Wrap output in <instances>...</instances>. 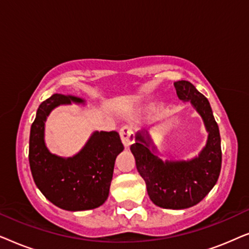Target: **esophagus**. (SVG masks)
Here are the masks:
<instances>
[{
  "label": "esophagus",
  "instance_id": "obj_1",
  "mask_svg": "<svg viewBox=\"0 0 249 249\" xmlns=\"http://www.w3.org/2000/svg\"><path fill=\"white\" fill-rule=\"evenodd\" d=\"M120 137L125 148L130 147L135 142L134 131H132V129L130 127H128V125H124V127H122L120 129Z\"/></svg>",
  "mask_w": 249,
  "mask_h": 249
}]
</instances>
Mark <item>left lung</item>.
<instances>
[{"mask_svg":"<svg viewBox=\"0 0 249 249\" xmlns=\"http://www.w3.org/2000/svg\"><path fill=\"white\" fill-rule=\"evenodd\" d=\"M175 87L180 100L192 102L202 115L210 132L205 148L192 161L163 163L148 148L142 135L138 134L130 149L152 202L163 209L182 210L198 204L215 185L222 152L219 127L207 98L187 80L176 81Z\"/></svg>","mask_w":249,"mask_h":249,"instance_id":"1","label":"left lung"}]
</instances>
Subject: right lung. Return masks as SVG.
I'll list each match as a JSON object with an SVG mask.
<instances>
[{
  "mask_svg": "<svg viewBox=\"0 0 249 249\" xmlns=\"http://www.w3.org/2000/svg\"><path fill=\"white\" fill-rule=\"evenodd\" d=\"M81 98L53 94L37 110L30 129L29 164L36 186L54 205L67 211L101 206L108 196L114 161L124 149L117 131L95 132L79 154L62 159L51 154L44 142V125L52 108Z\"/></svg>",
  "mask_w": 249,
  "mask_h": 249,
  "instance_id": "obj_1",
  "label": "right lung"
}]
</instances>
